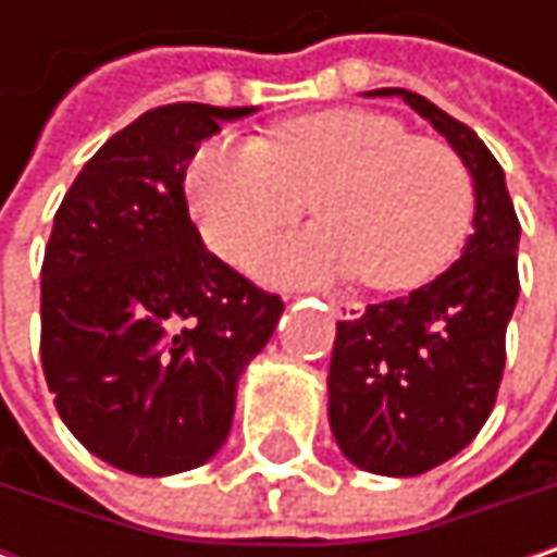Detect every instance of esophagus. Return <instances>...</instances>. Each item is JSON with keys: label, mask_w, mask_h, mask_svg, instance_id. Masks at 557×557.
I'll use <instances>...</instances> for the list:
<instances>
[{"label": "esophagus", "mask_w": 557, "mask_h": 557, "mask_svg": "<svg viewBox=\"0 0 557 557\" xmlns=\"http://www.w3.org/2000/svg\"><path fill=\"white\" fill-rule=\"evenodd\" d=\"M329 306H332V312H335L338 319H345V322H351V319H358V315L364 312V302L348 299V296H335V299H329Z\"/></svg>", "instance_id": "esophagus-1"}]
</instances>
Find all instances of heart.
Masks as SVG:
<instances>
[{
  "label": "heart",
  "mask_w": 557,
  "mask_h": 557,
  "mask_svg": "<svg viewBox=\"0 0 557 557\" xmlns=\"http://www.w3.org/2000/svg\"><path fill=\"white\" fill-rule=\"evenodd\" d=\"M189 206L206 245L245 261L309 202L315 228L268 248L258 264L280 280L364 274L374 289H412L461 251L474 183L455 148L412 138L384 112L329 109L261 138H215L189 164Z\"/></svg>",
  "instance_id": "1"
}]
</instances>
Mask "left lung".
<instances>
[{
    "mask_svg": "<svg viewBox=\"0 0 557 557\" xmlns=\"http://www.w3.org/2000/svg\"><path fill=\"white\" fill-rule=\"evenodd\" d=\"M399 96L458 151L474 180V235L432 283L338 322L329 364V422L351 465L416 478L455 458L487 422L519 296V219L487 145L419 92Z\"/></svg>",
    "mask_w": 557,
    "mask_h": 557,
    "instance_id": "left-lung-1",
    "label": "left lung"
}]
</instances>
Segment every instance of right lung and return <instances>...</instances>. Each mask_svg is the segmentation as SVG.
Masks as SVG:
<instances>
[{"mask_svg":"<svg viewBox=\"0 0 557 557\" xmlns=\"http://www.w3.org/2000/svg\"><path fill=\"white\" fill-rule=\"evenodd\" d=\"M255 106L173 102L112 135L73 180L41 268V364L66 429L106 465L168 478L228 438L238 377L283 299L212 251L186 209L199 145Z\"/></svg>","mask_w":557,"mask_h":557,"instance_id":"obj_1","label":"right lung"}]
</instances>
